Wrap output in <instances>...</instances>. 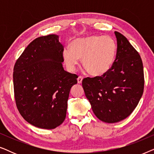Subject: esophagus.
Returning a JSON list of instances; mask_svg holds the SVG:
<instances>
[{
  "label": "esophagus",
  "mask_w": 154,
  "mask_h": 154,
  "mask_svg": "<svg viewBox=\"0 0 154 154\" xmlns=\"http://www.w3.org/2000/svg\"><path fill=\"white\" fill-rule=\"evenodd\" d=\"M82 81H83V76L81 75H79V78H78V83H81Z\"/></svg>",
  "instance_id": "1"
}]
</instances>
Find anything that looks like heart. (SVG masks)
<instances>
[{
  "label": "heart",
  "mask_w": 154,
  "mask_h": 154,
  "mask_svg": "<svg viewBox=\"0 0 154 154\" xmlns=\"http://www.w3.org/2000/svg\"><path fill=\"white\" fill-rule=\"evenodd\" d=\"M116 49V43L111 37L90 35L73 41L71 48H64L63 58L71 70L75 68L79 59H81L84 68L90 74L100 75L112 66Z\"/></svg>",
  "instance_id": "obj_1"
}]
</instances>
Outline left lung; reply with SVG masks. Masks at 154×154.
<instances>
[{"label":"left lung","mask_w":154,"mask_h":154,"mask_svg":"<svg viewBox=\"0 0 154 154\" xmlns=\"http://www.w3.org/2000/svg\"><path fill=\"white\" fill-rule=\"evenodd\" d=\"M117 50L111 69L102 75L82 81L86 97L99 119L113 123L124 120L137 106L144 86V69L138 52L115 31Z\"/></svg>","instance_id":"left-lung-1"}]
</instances>
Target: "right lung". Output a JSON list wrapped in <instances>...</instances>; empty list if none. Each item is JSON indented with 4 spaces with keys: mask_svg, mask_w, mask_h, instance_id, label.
Returning a JSON list of instances; mask_svg holds the SVG:
<instances>
[{
    "mask_svg": "<svg viewBox=\"0 0 154 154\" xmlns=\"http://www.w3.org/2000/svg\"><path fill=\"white\" fill-rule=\"evenodd\" d=\"M63 51L58 35L38 37L14 64L17 107L22 116L37 128L54 129L66 118L69 92L77 83L78 75L64 70Z\"/></svg>",
    "mask_w": 154,
    "mask_h": 154,
    "instance_id": "1",
    "label": "right lung"
}]
</instances>
